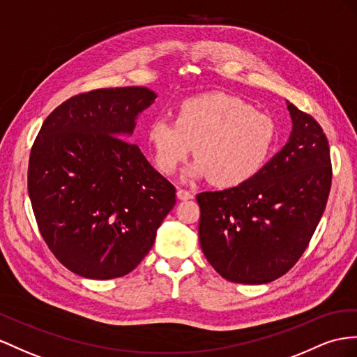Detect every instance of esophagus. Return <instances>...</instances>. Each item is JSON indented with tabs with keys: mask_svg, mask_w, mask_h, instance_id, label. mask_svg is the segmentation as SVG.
Wrapping results in <instances>:
<instances>
[{
	"mask_svg": "<svg viewBox=\"0 0 357 357\" xmlns=\"http://www.w3.org/2000/svg\"><path fill=\"white\" fill-rule=\"evenodd\" d=\"M176 196H178V199H181V200H190V199H193V193H191V191H188V190H184V188H179V190L176 191Z\"/></svg>",
	"mask_w": 357,
	"mask_h": 357,
	"instance_id": "34e87169",
	"label": "esophagus"
}]
</instances>
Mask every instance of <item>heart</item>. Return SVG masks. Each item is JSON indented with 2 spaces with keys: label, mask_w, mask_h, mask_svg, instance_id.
<instances>
[{
  "label": "heart",
  "mask_w": 357,
  "mask_h": 357,
  "mask_svg": "<svg viewBox=\"0 0 357 357\" xmlns=\"http://www.w3.org/2000/svg\"><path fill=\"white\" fill-rule=\"evenodd\" d=\"M276 135L267 113L225 93L185 99L173 121L157 117L146 131L155 166L164 175H175L195 146L197 160L188 176H209L220 187L241 185L257 176L270 158Z\"/></svg>",
  "instance_id": "heart-1"
}]
</instances>
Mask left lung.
I'll list each match as a JSON object with an SVG mask.
<instances>
[{
    "mask_svg": "<svg viewBox=\"0 0 357 357\" xmlns=\"http://www.w3.org/2000/svg\"><path fill=\"white\" fill-rule=\"evenodd\" d=\"M288 109L289 140L257 176L196 196L200 248L226 280L261 285L283 276L324 213L332 185L327 137L312 116L291 102Z\"/></svg>",
    "mask_w": 357,
    "mask_h": 357,
    "instance_id": "left-lung-1",
    "label": "left lung"
}]
</instances>
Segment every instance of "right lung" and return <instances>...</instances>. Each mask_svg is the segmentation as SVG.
Here are the masks:
<instances>
[{"label": "right lung", "mask_w": 357, "mask_h": 357, "mask_svg": "<svg viewBox=\"0 0 357 357\" xmlns=\"http://www.w3.org/2000/svg\"><path fill=\"white\" fill-rule=\"evenodd\" d=\"M157 95L146 87L96 89L45 119L29 162V195L42 238L63 266L114 279L149 253L176 190L125 140Z\"/></svg>", "instance_id": "right-lung-1"}]
</instances>
